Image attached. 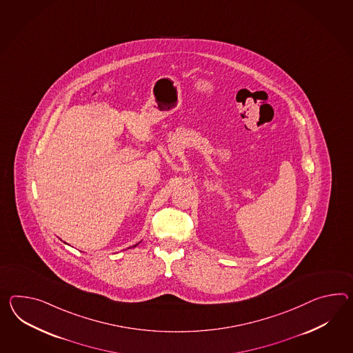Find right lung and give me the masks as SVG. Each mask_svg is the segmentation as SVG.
<instances>
[{"label":"right lung","instance_id":"add662e5","mask_svg":"<svg viewBox=\"0 0 353 353\" xmlns=\"http://www.w3.org/2000/svg\"><path fill=\"white\" fill-rule=\"evenodd\" d=\"M140 242H141V241H140ZM140 242H138V243H137V245H134V246H131V248H137V246H138L139 243H140Z\"/></svg>","mask_w":353,"mask_h":353}]
</instances>
